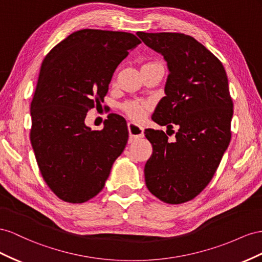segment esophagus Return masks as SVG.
<instances>
[{"label":"esophagus","instance_id":"obj_1","mask_svg":"<svg viewBox=\"0 0 262 262\" xmlns=\"http://www.w3.org/2000/svg\"><path fill=\"white\" fill-rule=\"evenodd\" d=\"M128 126V132H129V136L130 138L135 139V138H140L144 136V127L140 126L134 122H129L127 124Z\"/></svg>","mask_w":262,"mask_h":262}]
</instances>
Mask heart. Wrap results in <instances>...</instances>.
Returning <instances> with one entry per match:
<instances>
[{"label":"heart","instance_id":"1","mask_svg":"<svg viewBox=\"0 0 262 262\" xmlns=\"http://www.w3.org/2000/svg\"><path fill=\"white\" fill-rule=\"evenodd\" d=\"M124 110L127 114L130 117L139 119L144 116L145 110H146V104L144 103H138V102H132L127 103L124 106Z\"/></svg>","mask_w":262,"mask_h":262}]
</instances>
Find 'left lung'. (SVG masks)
Instances as JSON below:
<instances>
[{
    "label": "left lung",
    "instance_id": "1",
    "mask_svg": "<svg viewBox=\"0 0 262 262\" xmlns=\"http://www.w3.org/2000/svg\"><path fill=\"white\" fill-rule=\"evenodd\" d=\"M160 54L168 67L166 96L152 121L179 127L174 143L162 130L148 128L152 155L145 164V181L156 198L168 204L188 202L205 189L230 141L233 101L222 62L193 37L181 33H136Z\"/></svg>",
    "mask_w": 262,
    "mask_h": 262
}]
</instances>
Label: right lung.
Returning a JSON list of instances; mask_svg holds the SVG:
<instances>
[{
  "label": "right lung",
  "mask_w": 262,
  "mask_h": 262,
  "mask_svg": "<svg viewBox=\"0 0 262 262\" xmlns=\"http://www.w3.org/2000/svg\"><path fill=\"white\" fill-rule=\"evenodd\" d=\"M139 43L129 33L81 29L43 59L31 104V143L45 182L64 202L84 203L99 194L124 150V117L110 114L102 130H92L84 119Z\"/></svg>",
  "instance_id": "1"
}]
</instances>
